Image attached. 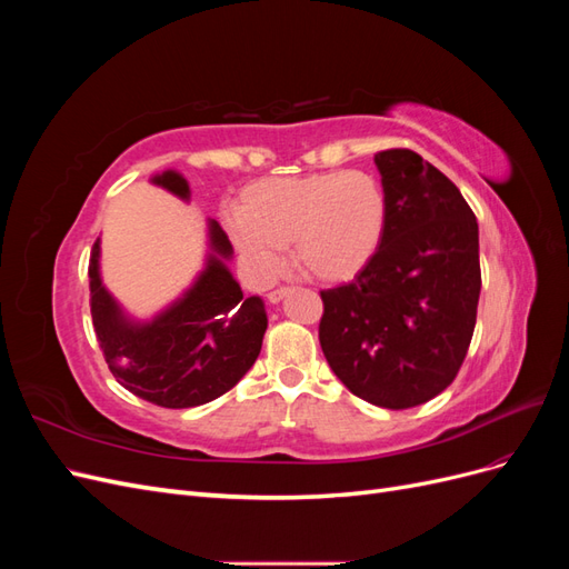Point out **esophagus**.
<instances>
[{
    "label": "esophagus",
    "mask_w": 569,
    "mask_h": 569,
    "mask_svg": "<svg viewBox=\"0 0 569 569\" xmlns=\"http://www.w3.org/2000/svg\"><path fill=\"white\" fill-rule=\"evenodd\" d=\"M291 295V289L289 287H280V289H272L270 295H268V301L270 303H280L284 297H289Z\"/></svg>",
    "instance_id": "1"
}]
</instances>
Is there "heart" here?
Returning a JSON list of instances; mask_svg holds the SVG:
<instances>
[{
	"instance_id": "1",
	"label": "heart",
	"mask_w": 569,
	"mask_h": 569,
	"mask_svg": "<svg viewBox=\"0 0 569 569\" xmlns=\"http://www.w3.org/2000/svg\"><path fill=\"white\" fill-rule=\"evenodd\" d=\"M389 194L366 170H325L266 178L242 189L230 232L244 261L261 274L280 268V249L320 282H349L368 270L389 228Z\"/></svg>"
}]
</instances>
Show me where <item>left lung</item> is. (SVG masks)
<instances>
[{
  "label": "left lung",
  "mask_w": 569,
  "mask_h": 569,
  "mask_svg": "<svg viewBox=\"0 0 569 569\" xmlns=\"http://www.w3.org/2000/svg\"><path fill=\"white\" fill-rule=\"evenodd\" d=\"M389 228L372 266L320 291V347L351 393L406 410L449 387L477 322L479 228L460 189L410 149L375 153Z\"/></svg>",
  "instance_id": "left-lung-1"
}]
</instances>
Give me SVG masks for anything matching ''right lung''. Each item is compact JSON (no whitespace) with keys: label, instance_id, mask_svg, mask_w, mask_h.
I'll return each instance as SVG.
<instances>
[{"label":"right lung","instance_id":"1","mask_svg":"<svg viewBox=\"0 0 569 569\" xmlns=\"http://www.w3.org/2000/svg\"><path fill=\"white\" fill-rule=\"evenodd\" d=\"M189 199L178 170L151 178ZM209 261L182 299L149 322L130 320L99 274V239L90 256L92 322L116 380L140 399L163 408H194L230 391L261 353L268 327L261 297H244L228 270L232 244L209 220Z\"/></svg>","mask_w":569,"mask_h":569}]
</instances>
